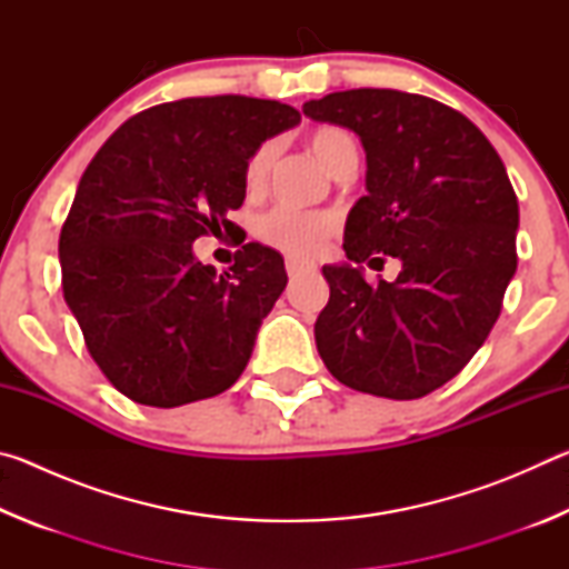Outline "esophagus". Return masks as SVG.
<instances>
[{
    "instance_id": "1",
    "label": "esophagus",
    "mask_w": 569,
    "mask_h": 569,
    "mask_svg": "<svg viewBox=\"0 0 569 569\" xmlns=\"http://www.w3.org/2000/svg\"><path fill=\"white\" fill-rule=\"evenodd\" d=\"M286 271H288V276H291V278H298L301 273L311 271V266L296 261V258H286Z\"/></svg>"
}]
</instances>
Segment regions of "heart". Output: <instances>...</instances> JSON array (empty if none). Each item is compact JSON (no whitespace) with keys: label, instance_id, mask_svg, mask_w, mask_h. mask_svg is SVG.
I'll list each match as a JSON object with an SVG mask.
<instances>
[{"label":"heart","instance_id":"heart-1","mask_svg":"<svg viewBox=\"0 0 569 569\" xmlns=\"http://www.w3.org/2000/svg\"><path fill=\"white\" fill-rule=\"evenodd\" d=\"M306 146L331 176H336V172L343 170L346 166H351V162H359V152H356V142L351 140V134L341 128H331V124H323V128L308 132ZM273 142H263V146L250 156L243 172L246 188L250 192L263 188L268 170L273 166ZM336 226H339L336 223V216L326 213V210L278 208L258 220L256 236L261 238L263 243L283 250V253L293 258H313L321 253L326 243H329V238L336 233Z\"/></svg>","mask_w":569,"mask_h":569}]
</instances>
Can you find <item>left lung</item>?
<instances>
[{
	"instance_id": "left-lung-1",
	"label": "left lung",
	"mask_w": 569,
	"mask_h": 569,
	"mask_svg": "<svg viewBox=\"0 0 569 569\" xmlns=\"http://www.w3.org/2000/svg\"><path fill=\"white\" fill-rule=\"evenodd\" d=\"M303 114L353 130L366 152V196L343 230L349 263L323 266L321 359L356 391L427 397L479 351L517 271L519 206L505 162L475 122L423 94L331 92ZM379 252L402 271L369 287L360 263L382 262Z\"/></svg>"
}]
</instances>
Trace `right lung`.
<instances>
[{
	"mask_svg": "<svg viewBox=\"0 0 569 569\" xmlns=\"http://www.w3.org/2000/svg\"><path fill=\"white\" fill-rule=\"evenodd\" d=\"M301 114L218 94L166 102L110 134L60 233L62 291L114 389L172 409L233 387L286 288L278 250L246 243L223 273L192 253L246 200V162Z\"/></svg>",
	"mask_w": 569,
	"mask_h": 569,
	"instance_id": "1",
	"label": "right lung"
}]
</instances>
